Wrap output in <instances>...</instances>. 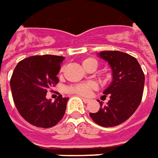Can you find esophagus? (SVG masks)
Wrapping results in <instances>:
<instances>
[{"mask_svg":"<svg viewBox=\"0 0 158 158\" xmlns=\"http://www.w3.org/2000/svg\"><path fill=\"white\" fill-rule=\"evenodd\" d=\"M82 100H83V102L85 103V104H88V103H89V99H87V98H82Z\"/></svg>","mask_w":158,"mask_h":158,"instance_id":"obj_1","label":"esophagus"}]
</instances>
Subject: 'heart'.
I'll list each match as a JSON object with an SVG mask.
<instances>
[{
  "label": "heart",
  "mask_w": 158,
  "mask_h": 158,
  "mask_svg": "<svg viewBox=\"0 0 158 158\" xmlns=\"http://www.w3.org/2000/svg\"><path fill=\"white\" fill-rule=\"evenodd\" d=\"M82 66L85 69L95 70L98 66V60L92 57H89L83 59L82 61ZM63 68L60 69V72H63ZM97 89V85L94 82H83V83H77L67 86L65 88V91L69 94H75L81 96V97H89L90 96L92 91Z\"/></svg>",
  "instance_id": "heart-1"
}]
</instances>
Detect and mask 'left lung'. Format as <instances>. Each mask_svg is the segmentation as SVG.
Returning a JSON list of instances; mask_svg holds the SVG:
<instances>
[{
  "mask_svg": "<svg viewBox=\"0 0 158 158\" xmlns=\"http://www.w3.org/2000/svg\"><path fill=\"white\" fill-rule=\"evenodd\" d=\"M99 56L110 64L112 82L103 92L110 97L106 106L99 102L98 112L89 113L98 125L112 127L123 123L136 111L143 98L144 73L139 62L130 54L119 51H103Z\"/></svg>",
  "mask_w": 158,
  "mask_h": 158,
  "instance_id": "8db88e82",
  "label": "left lung"
}]
</instances>
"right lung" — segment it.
I'll use <instances>...</instances> for the list:
<instances>
[{
  "label": "right lung",
  "instance_id": "add662e5",
  "mask_svg": "<svg viewBox=\"0 0 158 158\" xmlns=\"http://www.w3.org/2000/svg\"><path fill=\"white\" fill-rule=\"evenodd\" d=\"M64 59L51 54L34 55L22 60L13 71L10 79L13 100L30 124L47 128L63 118L69 98L59 95L52 102L46 96L59 82L57 75Z\"/></svg>",
  "mask_w": 158,
  "mask_h": 158
}]
</instances>
